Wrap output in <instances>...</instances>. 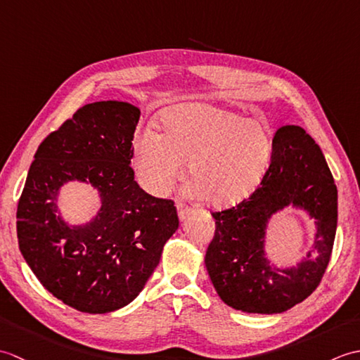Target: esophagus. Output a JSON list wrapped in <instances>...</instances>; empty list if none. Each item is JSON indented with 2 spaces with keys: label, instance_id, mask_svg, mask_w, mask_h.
Segmentation results:
<instances>
[{
  "label": "esophagus",
  "instance_id": "obj_1",
  "mask_svg": "<svg viewBox=\"0 0 360 360\" xmlns=\"http://www.w3.org/2000/svg\"><path fill=\"white\" fill-rule=\"evenodd\" d=\"M176 207H178V215H179V218H181V219H186L187 215H188V212H190V209L187 207V205H186L184 202H178V205H176Z\"/></svg>",
  "mask_w": 360,
  "mask_h": 360
}]
</instances>
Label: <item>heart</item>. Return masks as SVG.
Segmentation results:
<instances>
[{
	"label": "heart",
	"mask_w": 360,
	"mask_h": 360,
	"mask_svg": "<svg viewBox=\"0 0 360 360\" xmlns=\"http://www.w3.org/2000/svg\"><path fill=\"white\" fill-rule=\"evenodd\" d=\"M160 122L164 134L145 128L134 141L133 165L148 192L167 193L188 160L193 190L215 207L244 200L263 181L272 156V129L264 119L182 103Z\"/></svg>",
	"instance_id": "heart-1"
}]
</instances>
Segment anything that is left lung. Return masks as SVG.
<instances>
[{
  "instance_id": "left-lung-1",
  "label": "left lung",
  "mask_w": 360,
  "mask_h": 360,
  "mask_svg": "<svg viewBox=\"0 0 360 360\" xmlns=\"http://www.w3.org/2000/svg\"><path fill=\"white\" fill-rule=\"evenodd\" d=\"M288 205L307 210L318 233L303 262L277 270L264 257L265 227ZM212 217L217 227L205 266L221 300L243 312L278 314L303 302L322 281L338 229V187L314 139L302 127L286 125L274 136L271 162L255 192Z\"/></svg>"
}]
</instances>
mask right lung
<instances>
[{
	"mask_svg": "<svg viewBox=\"0 0 360 360\" xmlns=\"http://www.w3.org/2000/svg\"><path fill=\"white\" fill-rule=\"evenodd\" d=\"M141 111L127 102L85 105L40 143L17 209L22 257L68 307L88 314L124 308L159 264L179 218L172 200L137 186L131 168ZM89 181L103 207L83 226L56 215L65 181Z\"/></svg>",
	"mask_w": 360,
	"mask_h": 360,
	"instance_id": "right-lung-1",
	"label": "right lung"
}]
</instances>
